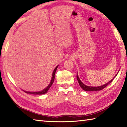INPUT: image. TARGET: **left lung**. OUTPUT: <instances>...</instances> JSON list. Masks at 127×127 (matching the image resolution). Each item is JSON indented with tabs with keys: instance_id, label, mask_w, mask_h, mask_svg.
Instances as JSON below:
<instances>
[{
	"instance_id": "1",
	"label": "left lung",
	"mask_w": 127,
	"mask_h": 127,
	"mask_svg": "<svg viewBox=\"0 0 127 127\" xmlns=\"http://www.w3.org/2000/svg\"><path fill=\"white\" fill-rule=\"evenodd\" d=\"M120 71V70H119ZM119 71H118V72H119ZM118 72L117 73V74L115 75V77L113 78V79L112 80H111L109 82H107V83H106V84L105 85H103L102 86H98V87H92V86H86V85H85L84 83H83L80 80V79H79V76H78V75L77 74V81L78 82H79V85L80 86V87H81L83 90L85 91H100V90H102V89H104V88H105L106 87V86L108 85L109 84H110V83H111L113 80L114 79V78L116 77V76H117V75L118 74Z\"/></svg>"
}]
</instances>
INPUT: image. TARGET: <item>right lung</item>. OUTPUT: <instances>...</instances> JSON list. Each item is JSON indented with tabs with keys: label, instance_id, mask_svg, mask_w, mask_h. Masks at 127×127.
<instances>
[{
	"label": "right lung",
	"instance_id": "obj_1",
	"mask_svg": "<svg viewBox=\"0 0 127 127\" xmlns=\"http://www.w3.org/2000/svg\"><path fill=\"white\" fill-rule=\"evenodd\" d=\"M58 67V65L57 66L55 69H54L53 72L52 73V78H51V82L50 83V84L48 85L47 87L46 88H45V89H44L42 91H39V92H28V91H25L24 92H26V93H28V94H39V95H41V94H44L46 93L47 92V91L49 90L50 88L51 87V86L53 84V83L54 82V80H55V73H56V71L57 70V69Z\"/></svg>",
	"mask_w": 127,
	"mask_h": 127
}]
</instances>
